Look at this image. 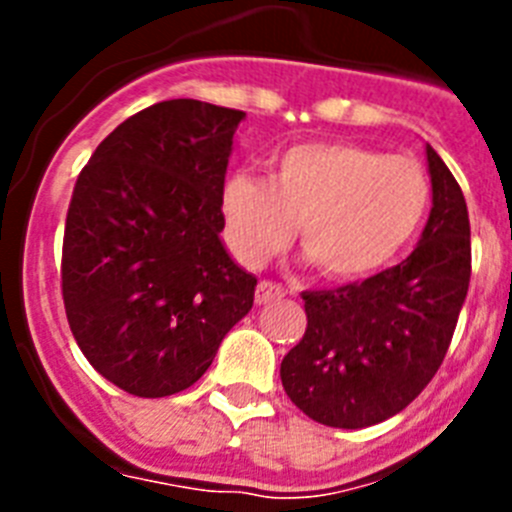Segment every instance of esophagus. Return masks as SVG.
Wrapping results in <instances>:
<instances>
[{"label":"esophagus","instance_id":"obj_1","mask_svg":"<svg viewBox=\"0 0 512 512\" xmlns=\"http://www.w3.org/2000/svg\"><path fill=\"white\" fill-rule=\"evenodd\" d=\"M284 287L277 282H269V279H261L259 287H256V305H266V302L282 300Z\"/></svg>","mask_w":512,"mask_h":512}]
</instances>
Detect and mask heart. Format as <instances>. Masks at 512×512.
Here are the masks:
<instances>
[{
    "label": "heart",
    "instance_id": "1",
    "mask_svg": "<svg viewBox=\"0 0 512 512\" xmlns=\"http://www.w3.org/2000/svg\"><path fill=\"white\" fill-rule=\"evenodd\" d=\"M428 207L431 179L418 161L354 143L289 148L269 182L233 174L223 187L225 235L243 264H264L300 225L305 253L333 279H361L390 266Z\"/></svg>",
    "mask_w": 512,
    "mask_h": 512
}]
</instances>
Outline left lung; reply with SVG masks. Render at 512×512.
Returning <instances> with one entry per match:
<instances>
[{"instance_id":"left-lung-1","label":"left lung","mask_w":512,"mask_h":512,"mask_svg":"<svg viewBox=\"0 0 512 512\" xmlns=\"http://www.w3.org/2000/svg\"><path fill=\"white\" fill-rule=\"evenodd\" d=\"M433 207L402 264L364 282L302 292L307 328L282 359L284 392L315 423L366 428L405 410L436 377L472 277L469 212L431 146Z\"/></svg>"}]
</instances>
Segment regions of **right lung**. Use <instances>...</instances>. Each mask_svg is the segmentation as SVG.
Masks as SVG:
<instances>
[{"mask_svg": "<svg viewBox=\"0 0 512 512\" xmlns=\"http://www.w3.org/2000/svg\"><path fill=\"white\" fill-rule=\"evenodd\" d=\"M243 117L200 99L151 104L120 122L76 179L63 307L81 354L135 397L192 387L253 305L256 277L220 241Z\"/></svg>", "mask_w": 512, "mask_h": 512, "instance_id": "right-lung-1", "label": "right lung"}]
</instances>
